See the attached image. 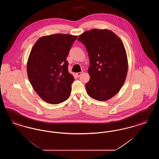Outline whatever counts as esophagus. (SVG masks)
<instances>
[{"instance_id": "esophagus-1", "label": "esophagus", "mask_w": 159, "mask_h": 159, "mask_svg": "<svg viewBox=\"0 0 159 159\" xmlns=\"http://www.w3.org/2000/svg\"><path fill=\"white\" fill-rule=\"evenodd\" d=\"M82 73H83V71H82V72H78V73H76V75L77 76V77H79Z\"/></svg>"}]
</instances>
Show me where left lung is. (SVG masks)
<instances>
[{
  "instance_id": "8db88e82",
  "label": "left lung",
  "mask_w": 159,
  "mask_h": 159,
  "mask_svg": "<svg viewBox=\"0 0 159 159\" xmlns=\"http://www.w3.org/2000/svg\"><path fill=\"white\" fill-rule=\"evenodd\" d=\"M77 40L85 46L90 61L87 93L100 101L111 98L120 90L128 69L121 39L112 31L92 29L84 32Z\"/></svg>"
}]
</instances>
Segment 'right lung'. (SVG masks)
<instances>
[{"instance_id":"right-lung-1","label":"right lung","mask_w":159,"mask_h":159,"mask_svg":"<svg viewBox=\"0 0 159 159\" xmlns=\"http://www.w3.org/2000/svg\"><path fill=\"white\" fill-rule=\"evenodd\" d=\"M77 38L55 34L39 38L33 46L27 64L31 84L44 101L57 104L69 98L75 78L66 60Z\"/></svg>"}]
</instances>
